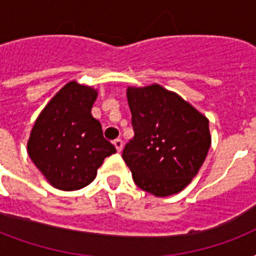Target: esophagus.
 <instances>
[{
    "label": "esophagus",
    "instance_id": "34e87169",
    "mask_svg": "<svg viewBox=\"0 0 256 256\" xmlns=\"http://www.w3.org/2000/svg\"><path fill=\"white\" fill-rule=\"evenodd\" d=\"M112 144H114V146H116V152H120L122 150H124V140H120V138H116V140H114Z\"/></svg>",
    "mask_w": 256,
    "mask_h": 256
}]
</instances>
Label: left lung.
Segmentation results:
<instances>
[{"label":"left lung","mask_w":256,"mask_h":256,"mask_svg":"<svg viewBox=\"0 0 256 256\" xmlns=\"http://www.w3.org/2000/svg\"><path fill=\"white\" fill-rule=\"evenodd\" d=\"M134 136L122 158L136 186L164 198L178 194L198 174L211 144L208 118L158 84L128 86Z\"/></svg>","instance_id":"1"}]
</instances>
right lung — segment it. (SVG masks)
<instances>
[{"instance_id": "1", "label": "right lung", "mask_w": 256, "mask_h": 256, "mask_svg": "<svg viewBox=\"0 0 256 256\" xmlns=\"http://www.w3.org/2000/svg\"><path fill=\"white\" fill-rule=\"evenodd\" d=\"M98 96L92 86L68 82L34 122L28 154L44 178L62 191L84 188L96 176L106 156L116 152L92 116Z\"/></svg>"}]
</instances>
